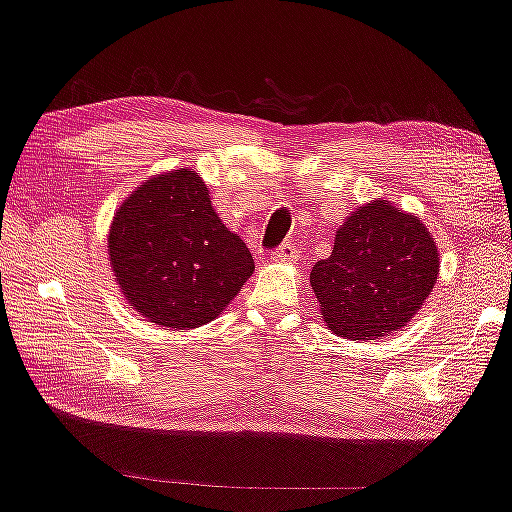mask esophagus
I'll return each mask as SVG.
<instances>
[{
	"label": "esophagus",
	"instance_id": "esophagus-1",
	"mask_svg": "<svg viewBox=\"0 0 512 512\" xmlns=\"http://www.w3.org/2000/svg\"><path fill=\"white\" fill-rule=\"evenodd\" d=\"M274 260L276 262H285V264L297 262V245L295 243L278 245V248H274Z\"/></svg>",
	"mask_w": 512,
	"mask_h": 512
}]
</instances>
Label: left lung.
I'll use <instances>...</instances> for the list:
<instances>
[{
	"label": "left lung",
	"instance_id": "8db88e82",
	"mask_svg": "<svg viewBox=\"0 0 512 512\" xmlns=\"http://www.w3.org/2000/svg\"><path fill=\"white\" fill-rule=\"evenodd\" d=\"M438 278V248L414 215L374 201L358 208L335 248L311 269V288L327 327L344 339L400 330Z\"/></svg>",
	"mask_w": 512,
	"mask_h": 512
}]
</instances>
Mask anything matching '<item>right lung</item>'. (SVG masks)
I'll use <instances>...</instances> for the list:
<instances>
[{
    "mask_svg": "<svg viewBox=\"0 0 512 512\" xmlns=\"http://www.w3.org/2000/svg\"><path fill=\"white\" fill-rule=\"evenodd\" d=\"M107 248L131 309L177 330L220 316L255 271L250 250L215 215L192 168L152 177L128 196Z\"/></svg>",
    "mask_w": 512,
    "mask_h": 512,
    "instance_id": "add662e5",
    "label": "right lung"
}]
</instances>
